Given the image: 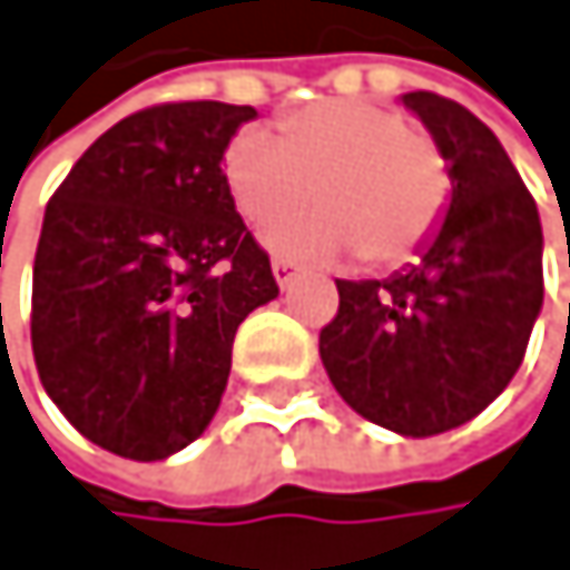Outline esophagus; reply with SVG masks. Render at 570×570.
I'll return each instance as SVG.
<instances>
[{
  "mask_svg": "<svg viewBox=\"0 0 570 570\" xmlns=\"http://www.w3.org/2000/svg\"><path fill=\"white\" fill-rule=\"evenodd\" d=\"M297 269H301V266H297L294 259H287V256H273V276H276L279 287H287Z\"/></svg>",
  "mask_w": 570,
  "mask_h": 570,
  "instance_id": "obj_1",
  "label": "esophagus"
}]
</instances>
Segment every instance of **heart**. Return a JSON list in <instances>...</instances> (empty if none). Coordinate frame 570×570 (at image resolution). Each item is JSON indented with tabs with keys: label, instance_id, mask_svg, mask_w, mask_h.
<instances>
[{
	"label": "heart",
	"instance_id": "obj_1",
	"mask_svg": "<svg viewBox=\"0 0 570 570\" xmlns=\"http://www.w3.org/2000/svg\"><path fill=\"white\" fill-rule=\"evenodd\" d=\"M225 180L246 222L283 218L269 243L301 256H355L393 266L434 235L451 174L441 146L406 116L372 101H317L279 122L243 129L225 149Z\"/></svg>",
	"mask_w": 570,
	"mask_h": 570
}]
</instances>
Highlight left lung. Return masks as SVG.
<instances>
[{
    "label": "left lung",
    "instance_id": "obj_1",
    "mask_svg": "<svg viewBox=\"0 0 570 570\" xmlns=\"http://www.w3.org/2000/svg\"><path fill=\"white\" fill-rule=\"evenodd\" d=\"M403 105L448 160V215L403 273L338 279V314L317 345L355 413L431 438L472 421L517 376L543 304V232L485 122L434 91H410Z\"/></svg>",
    "mask_w": 570,
    "mask_h": 570
}]
</instances>
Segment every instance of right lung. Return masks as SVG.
Listing matches in <instances>:
<instances>
[{"label": "right lung", "instance_id": "right-lung-1", "mask_svg": "<svg viewBox=\"0 0 570 570\" xmlns=\"http://www.w3.org/2000/svg\"><path fill=\"white\" fill-rule=\"evenodd\" d=\"M253 105L164 101L101 132L47 202L30 342L57 410L157 462L222 403L238 324L279 294L222 157Z\"/></svg>", "mask_w": 570, "mask_h": 570}]
</instances>
